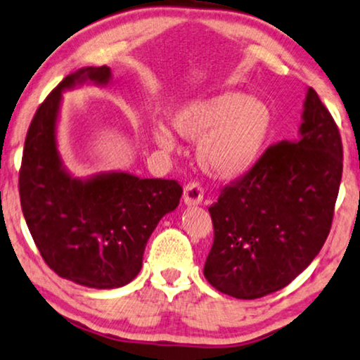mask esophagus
Wrapping results in <instances>:
<instances>
[{
	"mask_svg": "<svg viewBox=\"0 0 360 360\" xmlns=\"http://www.w3.org/2000/svg\"><path fill=\"white\" fill-rule=\"evenodd\" d=\"M184 204L186 205H198L202 202L204 199V189L199 183H189L184 188V194H183Z\"/></svg>",
	"mask_w": 360,
	"mask_h": 360,
	"instance_id": "obj_1",
	"label": "esophagus"
}]
</instances>
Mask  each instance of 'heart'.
I'll return each instance as SVG.
<instances>
[{
    "label": "heart",
    "mask_w": 360,
    "mask_h": 360,
    "mask_svg": "<svg viewBox=\"0 0 360 360\" xmlns=\"http://www.w3.org/2000/svg\"><path fill=\"white\" fill-rule=\"evenodd\" d=\"M169 118L181 136L199 140V165L219 179L247 174L262 158L273 128L270 107L236 90L184 100ZM153 141L165 151L176 146L174 133L162 123L153 128Z\"/></svg>",
    "instance_id": "obj_1"
}]
</instances>
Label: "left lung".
<instances>
[{
	"mask_svg": "<svg viewBox=\"0 0 360 360\" xmlns=\"http://www.w3.org/2000/svg\"><path fill=\"white\" fill-rule=\"evenodd\" d=\"M300 138L263 153L209 207L214 243L204 265L220 293L257 300L309 266L333 224L342 177V143L318 94L308 89Z\"/></svg>",
	"mask_w": 360,
	"mask_h": 360,
	"instance_id": "8db88e82",
	"label": "left lung"
}]
</instances>
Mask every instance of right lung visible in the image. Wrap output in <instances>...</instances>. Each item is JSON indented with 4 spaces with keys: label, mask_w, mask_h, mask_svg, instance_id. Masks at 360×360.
<instances>
[{
    "label": "right lung",
    "mask_w": 360,
    "mask_h": 360,
    "mask_svg": "<svg viewBox=\"0 0 360 360\" xmlns=\"http://www.w3.org/2000/svg\"><path fill=\"white\" fill-rule=\"evenodd\" d=\"M110 80L107 65L67 75L37 108L19 171L21 209L44 262L65 280L97 290L120 288L140 273L148 238L183 194L172 179L123 171L80 179L67 171L57 150L62 94Z\"/></svg>",
    "instance_id": "obj_1"
}]
</instances>
